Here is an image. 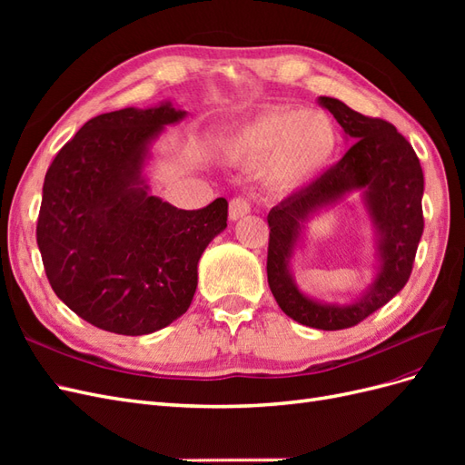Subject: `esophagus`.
<instances>
[{"mask_svg": "<svg viewBox=\"0 0 465 465\" xmlns=\"http://www.w3.org/2000/svg\"><path fill=\"white\" fill-rule=\"evenodd\" d=\"M246 213H250V203L246 198H242V195H238V198H232L231 203H229V217L232 221L244 217Z\"/></svg>", "mask_w": 465, "mask_h": 465, "instance_id": "34e87169", "label": "esophagus"}]
</instances>
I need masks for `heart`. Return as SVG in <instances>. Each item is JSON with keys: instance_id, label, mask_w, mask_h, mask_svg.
Segmentation results:
<instances>
[{"instance_id": "heart-1", "label": "heart", "mask_w": 465, "mask_h": 465, "mask_svg": "<svg viewBox=\"0 0 465 465\" xmlns=\"http://www.w3.org/2000/svg\"><path fill=\"white\" fill-rule=\"evenodd\" d=\"M335 145L337 130L323 112L279 106L244 124L229 139V153L246 164L263 161L265 184L291 192L328 166Z\"/></svg>"}]
</instances>
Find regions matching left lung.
Segmentation results:
<instances>
[{
	"mask_svg": "<svg viewBox=\"0 0 465 465\" xmlns=\"http://www.w3.org/2000/svg\"><path fill=\"white\" fill-rule=\"evenodd\" d=\"M318 104L331 112L355 143L330 171L289 193L270 211L267 283L289 318L308 328L333 331L357 326L396 297L410 281L425 229L420 205L425 178L411 143L390 122L364 116L330 96H320ZM353 189L365 192V204L379 231L381 272L371 292L359 303L326 307L304 298L293 287L288 263L302 223L316 208L334 203Z\"/></svg>",
	"mask_w": 465,
	"mask_h": 465,
	"instance_id": "obj_1",
	"label": "left lung"
}]
</instances>
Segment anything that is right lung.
<instances>
[{
  "label": "right lung",
  "mask_w": 465,
  "mask_h": 465,
  "mask_svg": "<svg viewBox=\"0 0 465 465\" xmlns=\"http://www.w3.org/2000/svg\"><path fill=\"white\" fill-rule=\"evenodd\" d=\"M180 118L168 103L106 112L48 166L36 223L42 263L58 299L101 330L145 335L184 314L203 250L227 227L224 198L186 211L147 193V145Z\"/></svg>",
  "instance_id": "obj_1"
}]
</instances>
